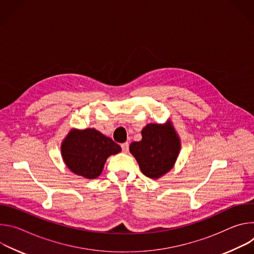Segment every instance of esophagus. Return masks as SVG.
<instances>
[{
	"label": "esophagus",
	"mask_w": 254,
	"mask_h": 254,
	"mask_svg": "<svg viewBox=\"0 0 254 254\" xmlns=\"http://www.w3.org/2000/svg\"><path fill=\"white\" fill-rule=\"evenodd\" d=\"M128 147H129L128 142H124V143H122V150H123L124 153H127V152H128Z\"/></svg>",
	"instance_id": "esophagus-1"
}]
</instances>
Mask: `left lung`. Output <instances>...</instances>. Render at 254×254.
<instances>
[{"label":"left lung","mask_w":254,"mask_h":254,"mask_svg":"<svg viewBox=\"0 0 254 254\" xmlns=\"http://www.w3.org/2000/svg\"><path fill=\"white\" fill-rule=\"evenodd\" d=\"M141 136V140L130 143L129 152L144 176L158 179L173 168L180 152V139L171 124L148 125Z\"/></svg>","instance_id":"8db88e82"}]
</instances>
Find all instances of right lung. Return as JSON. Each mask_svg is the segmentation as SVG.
<instances>
[{"label": "right lung", "mask_w": 254, "mask_h": 254, "mask_svg": "<svg viewBox=\"0 0 254 254\" xmlns=\"http://www.w3.org/2000/svg\"><path fill=\"white\" fill-rule=\"evenodd\" d=\"M122 148L94 128L72 129L62 142L61 153L68 169L87 179L97 178L106 159Z\"/></svg>", "instance_id": "1"}]
</instances>
